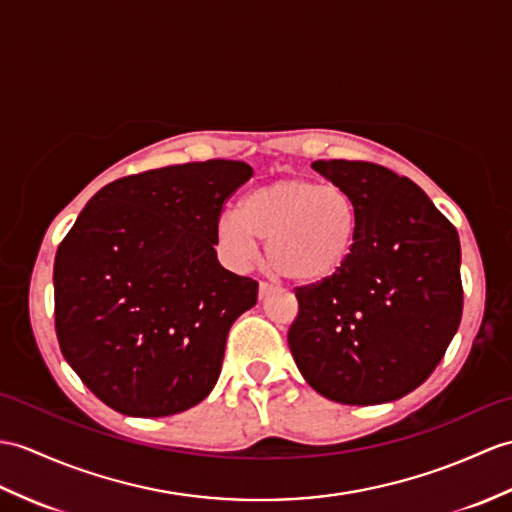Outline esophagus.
<instances>
[{
	"label": "esophagus",
	"instance_id": "34e87169",
	"mask_svg": "<svg viewBox=\"0 0 512 512\" xmlns=\"http://www.w3.org/2000/svg\"><path fill=\"white\" fill-rule=\"evenodd\" d=\"M270 290H272V285L266 283V281H261V283H259V299H264V296H266Z\"/></svg>",
	"mask_w": 512,
	"mask_h": 512
}]
</instances>
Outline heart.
Instances as JSON below:
<instances>
[{"mask_svg":"<svg viewBox=\"0 0 512 512\" xmlns=\"http://www.w3.org/2000/svg\"><path fill=\"white\" fill-rule=\"evenodd\" d=\"M358 227V207L347 189L288 176L251 189L240 211H224L216 222V244L224 261L242 270L257 259L259 236L277 275L296 285H318L347 264Z\"/></svg>","mask_w":512,"mask_h":512,"instance_id":"b5f03b06","label":"heart"}]
</instances>
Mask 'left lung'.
<instances>
[{"instance_id":"1","label":"left lung","mask_w":512,"mask_h":512,"mask_svg":"<svg viewBox=\"0 0 512 512\" xmlns=\"http://www.w3.org/2000/svg\"><path fill=\"white\" fill-rule=\"evenodd\" d=\"M347 189L360 227L334 279L294 288L292 358L320 395L373 406L432 375L462 316L456 227L410 178L368 161H316Z\"/></svg>"}]
</instances>
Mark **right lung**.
<instances>
[{"instance_id": "obj_1", "label": "right lung", "mask_w": 512, "mask_h": 512, "mask_svg": "<svg viewBox=\"0 0 512 512\" xmlns=\"http://www.w3.org/2000/svg\"><path fill=\"white\" fill-rule=\"evenodd\" d=\"M251 176L244 161L211 159L117 178L58 246V344L109 408L170 417L216 386L229 329L259 288L220 266L216 222Z\"/></svg>"}]
</instances>
